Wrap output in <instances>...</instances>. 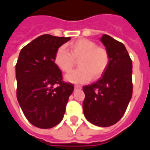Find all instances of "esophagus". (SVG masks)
Segmentation results:
<instances>
[{
    "mask_svg": "<svg viewBox=\"0 0 150 150\" xmlns=\"http://www.w3.org/2000/svg\"><path fill=\"white\" fill-rule=\"evenodd\" d=\"M74 88H75V90H81V86H80V85H75Z\"/></svg>",
    "mask_w": 150,
    "mask_h": 150,
    "instance_id": "1",
    "label": "esophagus"
}]
</instances>
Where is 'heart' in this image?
<instances>
[{"label": "heart", "mask_w": 150, "mask_h": 150, "mask_svg": "<svg viewBox=\"0 0 150 150\" xmlns=\"http://www.w3.org/2000/svg\"><path fill=\"white\" fill-rule=\"evenodd\" d=\"M69 51L64 47H59L54 57L56 66L61 71L68 73L79 60V68L71 71L65 76L69 82L76 84L87 82L93 77H102L110 64V56L106 48L98 47L90 39H81L69 44Z\"/></svg>", "instance_id": "1"}]
</instances>
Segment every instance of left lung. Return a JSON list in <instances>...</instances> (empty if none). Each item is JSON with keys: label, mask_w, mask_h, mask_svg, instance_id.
Returning <instances> with one entry per match:
<instances>
[{"label": "left lung", "mask_w": 150, "mask_h": 150, "mask_svg": "<svg viewBox=\"0 0 150 150\" xmlns=\"http://www.w3.org/2000/svg\"><path fill=\"white\" fill-rule=\"evenodd\" d=\"M101 42L110 56L109 66L96 82L83 86V111L86 120L99 127L116 124L132 95V62L124 44L103 35Z\"/></svg>", "instance_id": "left-lung-1"}]
</instances>
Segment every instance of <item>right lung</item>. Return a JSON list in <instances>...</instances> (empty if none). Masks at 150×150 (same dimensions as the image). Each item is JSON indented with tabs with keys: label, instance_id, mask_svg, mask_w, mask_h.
<instances>
[{
	"label": "right lung",
	"instance_id": "add662e5",
	"mask_svg": "<svg viewBox=\"0 0 150 150\" xmlns=\"http://www.w3.org/2000/svg\"><path fill=\"white\" fill-rule=\"evenodd\" d=\"M69 37L43 35L24 47L16 64L17 98L30 123L51 128L63 120L73 84L62 80L54 57Z\"/></svg>",
	"mask_w": 150,
	"mask_h": 150
}]
</instances>
